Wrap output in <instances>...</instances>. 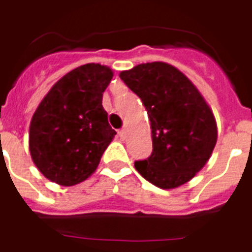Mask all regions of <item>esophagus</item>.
I'll use <instances>...</instances> for the list:
<instances>
[{"instance_id":"1","label":"esophagus","mask_w":252,"mask_h":252,"mask_svg":"<svg viewBox=\"0 0 252 252\" xmlns=\"http://www.w3.org/2000/svg\"><path fill=\"white\" fill-rule=\"evenodd\" d=\"M118 135H120L121 139H126V136H127V130H126V128H121L120 132H118Z\"/></svg>"}]
</instances>
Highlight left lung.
<instances>
[{
	"label": "left lung",
	"instance_id": "obj_1",
	"mask_svg": "<svg viewBox=\"0 0 252 252\" xmlns=\"http://www.w3.org/2000/svg\"><path fill=\"white\" fill-rule=\"evenodd\" d=\"M143 102L151 122L153 153L134 167L151 184L177 188L209 160L217 142V125L204 97L185 75L154 62L120 73Z\"/></svg>",
	"mask_w": 252,
	"mask_h": 252
}]
</instances>
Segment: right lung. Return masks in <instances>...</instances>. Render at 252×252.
<instances>
[{
  "instance_id": "obj_1",
  "label": "right lung",
  "mask_w": 252,
  "mask_h": 252,
  "mask_svg": "<svg viewBox=\"0 0 252 252\" xmlns=\"http://www.w3.org/2000/svg\"><path fill=\"white\" fill-rule=\"evenodd\" d=\"M113 72L85 64L68 72L35 110L29 148L38 169L56 184L71 187L94 172L117 132L108 122L102 93Z\"/></svg>"
}]
</instances>
